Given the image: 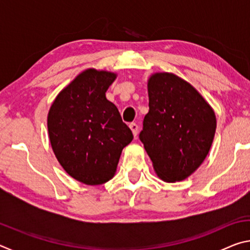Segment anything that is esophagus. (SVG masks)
Returning <instances> with one entry per match:
<instances>
[{"label": "esophagus", "mask_w": 250, "mask_h": 250, "mask_svg": "<svg viewBox=\"0 0 250 250\" xmlns=\"http://www.w3.org/2000/svg\"><path fill=\"white\" fill-rule=\"evenodd\" d=\"M129 126H130L131 131H132V133H133L134 137H137L138 131H139V126H138V125H137V124H134V122H132V124H130V125H129Z\"/></svg>", "instance_id": "esophagus-1"}]
</instances>
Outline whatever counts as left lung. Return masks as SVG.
<instances>
[{
  "label": "left lung",
  "mask_w": 250,
  "mask_h": 250,
  "mask_svg": "<svg viewBox=\"0 0 250 250\" xmlns=\"http://www.w3.org/2000/svg\"><path fill=\"white\" fill-rule=\"evenodd\" d=\"M149 112L139 134L161 180L179 182L205 160L216 131L214 110L191 83L171 73L147 82Z\"/></svg>",
  "instance_id": "8db88e82"
}]
</instances>
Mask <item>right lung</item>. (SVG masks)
Listing matches in <instances>:
<instances>
[{
	"instance_id": "obj_1",
	"label": "right lung",
	"mask_w": 250,
	"mask_h": 250,
	"mask_svg": "<svg viewBox=\"0 0 250 250\" xmlns=\"http://www.w3.org/2000/svg\"><path fill=\"white\" fill-rule=\"evenodd\" d=\"M117 74L89 68L59 92L49 109V141L58 162L75 180L99 185L115 175L133 134L105 98Z\"/></svg>"
}]
</instances>
